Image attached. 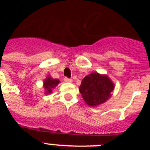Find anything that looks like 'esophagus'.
<instances>
[{
  "label": "esophagus",
  "instance_id": "34e87169",
  "mask_svg": "<svg viewBox=\"0 0 150 150\" xmlns=\"http://www.w3.org/2000/svg\"><path fill=\"white\" fill-rule=\"evenodd\" d=\"M64 82H66V83H71V82H72V79H69V78L67 77H64Z\"/></svg>",
  "mask_w": 150,
  "mask_h": 150
}]
</instances>
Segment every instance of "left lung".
Here are the masks:
<instances>
[{
	"mask_svg": "<svg viewBox=\"0 0 150 150\" xmlns=\"http://www.w3.org/2000/svg\"><path fill=\"white\" fill-rule=\"evenodd\" d=\"M113 88L114 85L108 76L92 73L83 79L79 89L86 103L95 107L108 100Z\"/></svg>",
	"mask_w": 150,
	"mask_h": 150,
	"instance_id": "obj_1",
	"label": "left lung"
}]
</instances>
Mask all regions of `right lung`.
Instances as JSON below:
<instances>
[{"instance_id": "1", "label": "right lung", "mask_w": 150, "mask_h": 150, "mask_svg": "<svg viewBox=\"0 0 150 150\" xmlns=\"http://www.w3.org/2000/svg\"><path fill=\"white\" fill-rule=\"evenodd\" d=\"M60 82H59V79H52L50 76H48L44 81V88L46 89V93H51L52 88L56 86Z\"/></svg>"}]
</instances>
